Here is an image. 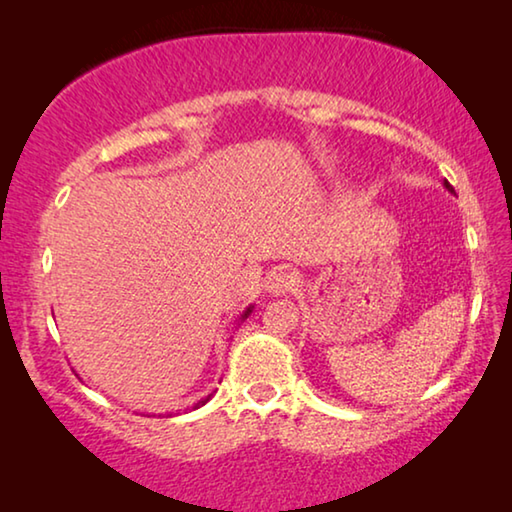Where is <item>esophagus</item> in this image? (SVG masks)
Here are the masks:
<instances>
[{"mask_svg":"<svg viewBox=\"0 0 512 512\" xmlns=\"http://www.w3.org/2000/svg\"><path fill=\"white\" fill-rule=\"evenodd\" d=\"M296 284H298V277L293 275L291 270L277 268L275 272H270L268 279H265V291H268L270 296H284V293L296 289Z\"/></svg>","mask_w":512,"mask_h":512,"instance_id":"34e87169","label":"esophagus"}]
</instances>
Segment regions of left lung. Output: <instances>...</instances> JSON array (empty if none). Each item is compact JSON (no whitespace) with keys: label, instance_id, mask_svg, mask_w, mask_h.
<instances>
[{"label":"left lung","instance_id":"left-lung-1","mask_svg":"<svg viewBox=\"0 0 512 512\" xmlns=\"http://www.w3.org/2000/svg\"><path fill=\"white\" fill-rule=\"evenodd\" d=\"M445 188H447V191H454V188H452L450 184H447V181H445Z\"/></svg>","mask_w":512,"mask_h":512}]
</instances>
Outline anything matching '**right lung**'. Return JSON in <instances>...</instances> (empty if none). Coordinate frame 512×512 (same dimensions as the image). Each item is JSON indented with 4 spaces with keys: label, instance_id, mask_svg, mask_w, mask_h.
Listing matches in <instances>:
<instances>
[{
    "label": "right lung",
    "instance_id": "obj_1",
    "mask_svg": "<svg viewBox=\"0 0 512 512\" xmlns=\"http://www.w3.org/2000/svg\"><path fill=\"white\" fill-rule=\"evenodd\" d=\"M251 310H254V305H249V307H247V310H244V312L240 314V319H237V321H244V319H247V317H249V314H251ZM209 398H212V394H207L205 398H200V401L193 405V410H198V408H200V405H205V403L209 401Z\"/></svg>",
    "mask_w": 512,
    "mask_h": 512
}]
</instances>
